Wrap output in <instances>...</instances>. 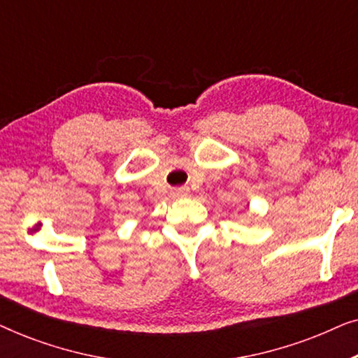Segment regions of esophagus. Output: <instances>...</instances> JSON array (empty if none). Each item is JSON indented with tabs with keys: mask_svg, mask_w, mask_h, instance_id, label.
Masks as SVG:
<instances>
[{
	"mask_svg": "<svg viewBox=\"0 0 358 358\" xmlns=\"http://www.w3.org/2000/svg\"><path fill=\"white\" fill-rule=\"evenodd\" d=\"M173 197H178V199H182V197H187V195L190 194V189L187 187V185H182V187H176L173 189Z\"/></svg>",
	"mask_w": 358,
	"mask_h": 358,
	"instance_id": "1",
	"label": "esophagus"
}]
</instances>
